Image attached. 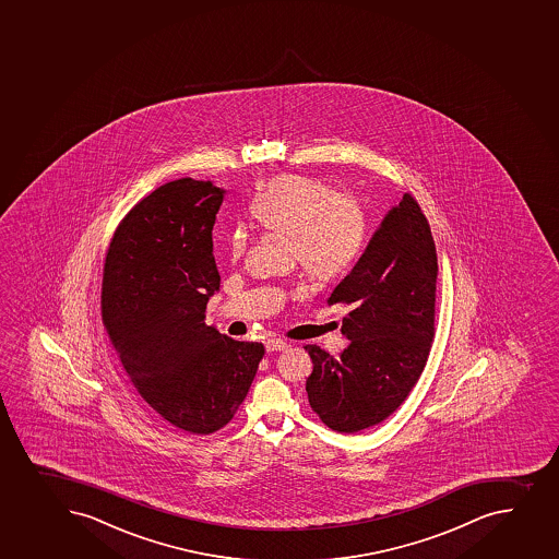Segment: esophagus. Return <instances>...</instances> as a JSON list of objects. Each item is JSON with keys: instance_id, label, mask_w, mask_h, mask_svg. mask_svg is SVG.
Listing matches in <instances>:
<instances>
[{"instance_id": "obj_1", "label": "esophagus", "mask_w": 559, "mask_h": 559, "mask_svg": "<svg viewBox=\"0 0 559 559\" xmlns=\"http://www.w3.org/2000/svg\"><path fill=\"white\" fill-rule=\"evenodd\" d=\"M264 346L267 354H271V352H284V349H288V343H284L281 338H267Z\"/></svg>"}]
</instances>
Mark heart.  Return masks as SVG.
I'll use <instances>...</instances> for the list:
<instances>
[{"instance_id":"obj_1","label":"heart","mask_w":559,"mask_h":559,"mask_svg":"<svg viewBox=\"0 0 559 559\" xmlns=\"http://www.w3.org/2000/svg\"><path fill=\"white\" fill-rule=\"evenodd\" d=\"M249 210L254 222L267 231L289 235L292 254L317 278L343 273L365 243L366 216L359 200L330 191L313 178H273L254 197ZM248 243V229L235 227L229 235L233 259H240Z\"/></svg>"}]
</instances>
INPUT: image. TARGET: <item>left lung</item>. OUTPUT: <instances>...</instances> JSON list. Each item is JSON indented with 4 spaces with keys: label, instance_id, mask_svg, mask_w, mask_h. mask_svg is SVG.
Masks as SVG:
<instances>
[{
    "label": "left lung",
    "instance_id": "1",
    "mask_svg": "<svg viewBox=\"0 0 559 559\" xmlns=\"http://www.w3.org/2000/svg\"><path fill=\"white\" fill-rule=\"evenodd\" d=\"M437 253L419 204L409 194L371 235L328 306H349L341 357L308 344L311 408L332 430L354 433L401 406L425 370L436 319Z\"/></svg>",
    "mask_w": 559,
    "mask_h": 559
}]
</instances>
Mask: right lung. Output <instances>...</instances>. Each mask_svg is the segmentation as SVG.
<instances>
[{"instance_id":"obj_1","label":"right lung","mask_w":559,"mask_h":559,"mask_svg":"<svg viewBox=\"0 0 559 559\" xmlns=\"http://www.w3.org/2000/svg\"><path fill=\"white\" fill-rule=\"evenodd\" d=\"M224 197L211 180L164 183L123 218L104 271L102 317L123 370L162 419L194 436L233 419L264 355L204 322L221 289L213 226Z\"/></svg>"}]
</instances>
